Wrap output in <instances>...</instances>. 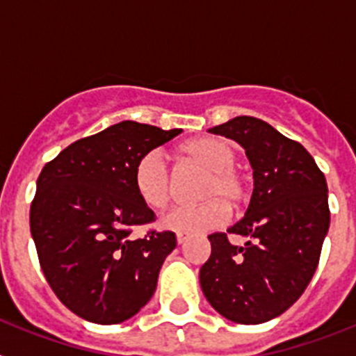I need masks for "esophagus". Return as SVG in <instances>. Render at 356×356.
<instances>
[{
  "instance_id": "esophagus-1",
  "label": "esophagus",
  "mask_w": 356,
  "mask_h": 356,
  "mask_svg": "<svg viewBox=\"0 0 356 356\" xmlns=\"http://www.w3.org/2000/svg\"><path fill=\"white\" fill-rule=\"evenodd\" d=\"M185 241H187V235H184V234L176 235V242H178V244H184Z\"/></svg>"
}]
</instances>
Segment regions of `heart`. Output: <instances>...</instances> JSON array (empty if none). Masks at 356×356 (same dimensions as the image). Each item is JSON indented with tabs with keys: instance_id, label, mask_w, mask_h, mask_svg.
Returning <instances> with one entry per match:
<instances>
[{
	"instance_id": "obj_1",
	"label": "heart",
	"mask_w": 356,
	"mask_h": 356,
	"mask_svg": "<svg viewBox=\"0 0 356 356\" xmlns=\"http://www.w3.org/2000/svg\"><path fill=\"white\" fill-rule=\"evenodd\" d=\"M188 163L205 172L196 207H176L162 216L160 225L178 234H203L228 219V207L238 210L248 201V180L237 165L238 149L222 137H200L181 146ZM134 187L143 203L163 209L175 196V172L162 151L151 149L139 156L134 168Z\"/></svg>"
}]
</instances>
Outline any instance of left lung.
I'll use <instances>...</instances> for the list:
<instances>
[{
  "mask_svg": "<svg viewBox=\"0 0 356 356\" xmlns=\"http://www.w3.org/2000/svg\"><path fill=\"white\" fill-rule=\"evenodd\" d=\"M209 131L246 149L254 188L246 216L209 235L200 284L226 319L260 325L300 300L316 273L330 226L328 185L312 155L262 119L238 115ZM228 234L248 242L235 247Z\"/></svg>",
  "mask_w": 356,
  "mask_h": 356,
  "instance_id": "obj_1",
  "label": "left lung"
}]
</instances>
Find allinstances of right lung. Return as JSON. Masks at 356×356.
<instances>
[{
    "mask_svg": "<svg viewBox=\"0 0 356 356\" xmlns=\"http://www.w3.org/2000/svg\"><path fill=\"white\" fill-rule=\"evenodd\" d=\"M181 130L122 121L62 149L42 168L30 229L49 287L65 307L97 325L130 319L151 300L160 267L176 248L169 229L134 187L135 162Z\"/></svg>",
    "mask_w": 356,
    "mask_h": 356,
    "instance_id": "add662e5",
    "label": "right lung"
}]
</instances>
